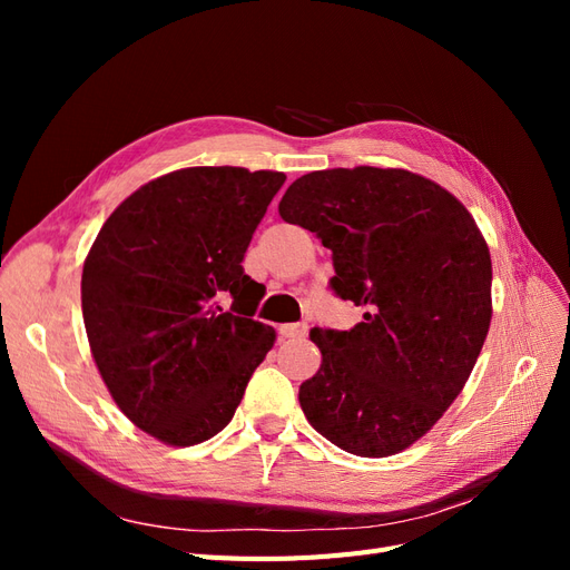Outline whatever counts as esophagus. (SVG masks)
<instances>
[{"instance_id": "esophagus-1", "label": "esophagus", "mask_w": 570, "mask_h": 570, "mask_svg": "<svg viewBox=\"0 0 570 570\" xmlns=\"http://www.w3.org/2000/svg\"><path fill=\"white\" fill-rule=\"evenodd\" d=\"M281 333L285 337H304L308 333V325L304 321H297V323H287L281 327Z\"/></svg>"}]
</instances>
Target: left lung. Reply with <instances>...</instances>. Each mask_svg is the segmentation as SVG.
I'll list each match as a JSON object with an SVG mask.
<instances>
[{
    "label": "left lung",
    "instance_id": "1",
    "mask_svg": "<svg viewBox=\"0 0 570 570\" xmlns=\"http://www.w3.org/2000/svg\"><path fill=\"white\" fill-rule=\"evenodd\" d=\"M278 212L333 252L331 289L364 306L350 331L314 327L323 364L302 383L314 430L340 450H406L450 409L492 318V262L473 216L438 183L402 168L314 170Z\"/></svg>",
    "mask_w": 570,
    "mask_h": 570
}]
</instances>
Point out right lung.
Segmentation results:
<instances>
[{
	"mask_svg": "<svg viewBox=\"0 0 570 570\" xmlns=\"http://www.w3.org/2000/svg\"><path fill=\"white\" fill-rule=\"evenodd\" d=\"M283 183L278 170H174L120 204L85 258L95 364L151 438L193 446L220 433L273 347V327L252 318L262 287L243 262Z\"/></svg>",
	"mask_w": 570,
	"mask_h": 570,
	"instance_id": "1",
	"label": "right lung"
}]
</instances>
